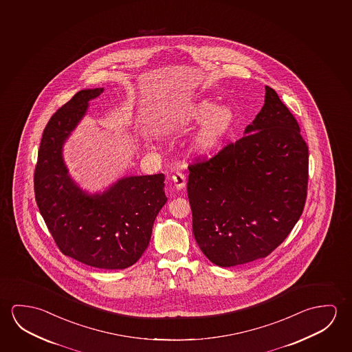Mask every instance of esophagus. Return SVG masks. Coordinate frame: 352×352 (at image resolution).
I'll list each match as a JSON object with an SVG mask.
<instances>
[{"mask_svg": "<svg viewBox=\"0 0 352 352\" xmlns=\"http://www.w3.org/2000/svg\"><path fill=\"white\" fill-rule=\"evenodd\" d=\"M173 184L176 190H182L184 186H186V176L182 173H175L173 175Z\"/></svg>", "mask_w": 352, "mask_h": 352, "instance_id": "obj_1", "label": "esophagus"}]
</instances>
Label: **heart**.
Wrapping results in <instances>:
<instances>
[{
    "mask_svg": "<svg viewBox=\"0 0 352 352\" xmlns=\"http://www.w3.org/2000/svg\"><path fill=\"white\" fill-rule=\"evenodd\" d=\"M204 121L195 135L193 148L201 155H212L223 146L234 126V115L228 107H218L214 101L199 100L179 113L177 122L190 126Z\"/></svg>",
    "mask_w": 352,
    "mask_h": 352,
    "instance_id": "heart-1",
    "label": "heart"
}]
</instances>
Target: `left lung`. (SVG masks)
Masks as SVG:
<instances>
[{"label": "left lung", "instance_id": "left-lung-1", "mask_svg": "<svg viewBox=\"0 0 352 352\" xmlns=\"http://www.w3.org/2000/svg\"><path fill=\"white\" fill-rule=\"evenodd\" d=\"M251 131L188 166L193 234L206 257L220 267L267 257L294 229L307 198V143L270 87L245 129Z\"/></svg>", "mask_w": 352, "mask_h": 352}]
</instances>
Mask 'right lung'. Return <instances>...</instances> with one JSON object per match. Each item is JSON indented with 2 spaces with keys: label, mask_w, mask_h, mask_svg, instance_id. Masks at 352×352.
Listing matches in <instances>:
<instances>
[{
  "label": "right lung",
  "mask_w": 352,
  "mask_h": 352,
  "mask_svg": "<svg viewBox=\"0 0 352 352\" xmlns=\"http://www.w3.org/2000/svg\"><path fill=\"white\" fill-rule=\"evenodd\" d=\"M102 90H80L51 116L40 142L34 193L65 256L94 268L124 269L146 250L154 220L168 198L164 173L120 179L105 193L91 197L68 177L62 144L83 118L88 101Z\"/></svg>",
  "instance_id": "add662e5"
}]
</instances>
